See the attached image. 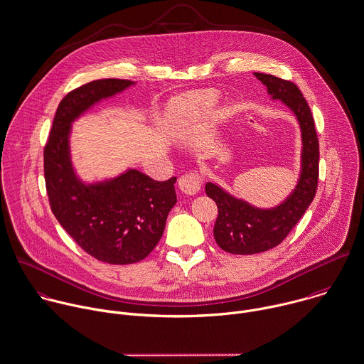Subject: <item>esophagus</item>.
<instances>
[{
    "label": "esophagus",
    "mask_w": 364,
    "mask_h": 364,
    "mask_svg": "<svg viewBox=\"0 0 364 364\" xmlns=\"http://www.w3.org/2000/svg\"><path fill=\"white\" fill-rule=\"evenodd\" d=\"M178 183H179V188H181L182 192H185L188 195H195L202 188V178H200V175L198 172L191 171V172L182 175L179 178Z\"/></svg>",
    "instance_id": "1"
}]
</instances>
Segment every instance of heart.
I'll return each mask as SVG.
<instances>
[{"instance_id":"b5f03b06","label":"heart","mask_w":364,"mask_h":364,"mask_svg":"<svg viewBox=\"0 0 364 364\" xmlns=\"http://www.w3.org/2000/svg\"><path fill=\"white\" fill-rule=\"evenodd\" d=\"M212 99H213V96L209 95V93L191 95V96H188V97L179 99V100L173 105V113H175V114H181V113H186V112H195V110L202 109V107H205L206 105H209Z\"/></svg>"}]
</instances>
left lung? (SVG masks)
Returning <instances> with one entry per match:
<instances>
[{"label":"left lung","instance_id":"8db88e82","mask_svg":"<svg viewBox=\"0 0 364 364\" xmlns=\"http://www.w3.org/2000/svg\"><path fill=\"white\" fill-rule=\"evenodd\" d=\"M254 75L267 86L272 99H281L299 122L304 141L302 172L292 195L271 210L255 209L218 185L206 183V193L218 206L215 240L222 250L239 255L262 252L281 244L314 200L319 178V141L311 109L299 87L272 75Z\"/></svg>","mask_w":364,"mask_h":364}]
</instances>
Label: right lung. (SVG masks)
Returning <instances> with one entry per match:
<instances>
[{
  "mask_svg": "<svg viewBox=\"0 0 364 364\" xmlns=\"http://www.w3.org/2000/svg\"><path fill=\"white\" fill-rule=\"evenodd\" d=\"M129 85L131 80L102 79L69 92L58 106L43 148L46 193L56 220L89 255L114 265L138 262L156 247L176 203V178L161 182L131 169L112 182L85 186L70 166L68 134L80 113Z\"/></svg>",
  "mask_w": 364,
  "mask_h": 364,
  "instance_id": "obj_1",
  "label": "right lung"
}]
</instances>
